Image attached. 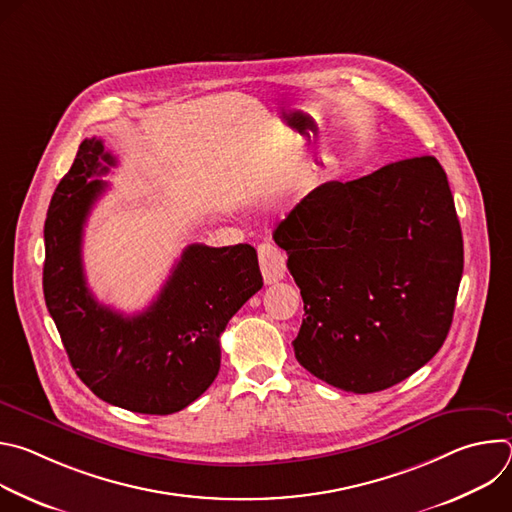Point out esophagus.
I'll return each instance as SVG.
<instances>
[{
	"label": "esophagus",
	"mask_w": 512,
	"mask_h": 512,
	"mask_svg": "<svg viewBox=\"0 0 512 512\" xmlns=\"http://www.w3.org/2000/svg\"><path fill=\"white\" fill-rule=\"evenodd\" d=\"M259 267H261V273H263V281L267 285L271 283H277L285 277V255L281 253V249L273 243H263L259 245Z\"/></svg>",
	"instance_id": "esophagus-1"
}]
</instances>
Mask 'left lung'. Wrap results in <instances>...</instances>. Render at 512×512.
<instances>
[{
  "label": "left lung",
  "mask_w": 512,
  "mask_h": 512,
  "mask_svg": "<svg viewBox=\"0 0 512 512\" xmlns=\"http://www.w3.org/2000/svg\"><path fill=\"white\" fill-rule=\"evenodd\" d=\"M273 239L306 310L291 344L314 377L377 393L442 348L464 243L448 176L433 156L314 188Z\"/></svg>",
  "instance_id": "obj_1"
}]
</instances>
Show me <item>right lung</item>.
<instances>
[{
    "label": "right lung",
    "instance_id": "right-lung-1",
    "mask_svg": "<svg viewBox=\"0 0 512 512\" xmlns=\"http://www.w3.org/2000/svg\"><path fill=\"white\" fill-rule=\"evenodd\" d=\"M117 160L101 139L79 145L44 223V300L79 379L103 401L170 415L196 401L221 369V334L263 287L257 251L188 245L152 306L123 316L95 300L83 267V229Z\"/></svg>",
    "mask_w": 512,
    "mask_h": 512
}]
</instances>
